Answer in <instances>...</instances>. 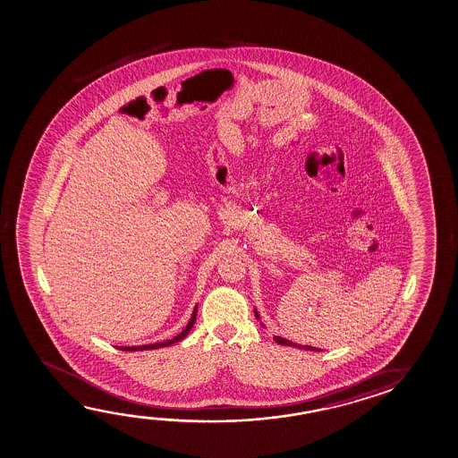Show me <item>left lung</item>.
Listing matches in <instances>:
<instances>
[{"label":"left lung","instance_id":"left-lung-1","mask_svg":"<svg viewBox=\"0 0 458 458\" xmlns=\"http://www.w3.org/2000/svg\"><path fill=\"white\" fill-rule=\"evenodd\" d=\"M255 317L259 318V312H257V310H255ZM275 339L277 344L293 345V347H298V349H306V351H314V352H318V351H320V349H316V347H310V345L295 344V343H292V341H289V339H284L281 338V336H275Z\"/></svg>","mask_w":458,"mask_h":458}]
</instances>
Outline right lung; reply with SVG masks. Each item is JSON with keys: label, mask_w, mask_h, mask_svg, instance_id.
Returning <instances> with one entry per match:
<instances>
[{"label": "right lung", "mask_w": 458, "mask_h": 458, "mask_svg": "<svg viewBox=\"0 0 458 458\" xmlns=\"http://www.w3.org/2000/svg\"><path fill=\"white\" fill-rule=\"evenodd\" d=\"M195 320H197V308L193 310V314H191V322L187 324V327L183 328L182 333L181 335H177L176 338L168 339V341H163V343H155V344H148V345H131V347H128V345H122L119 347L120 351H127V352H136V351H148V349H160V347H166V345L174 344L177 341H181V339L185 338L187 335H189V331L191 330V327L195 324Z\"/></svg>", "instance_id": "obj_1"}]
</instances>
